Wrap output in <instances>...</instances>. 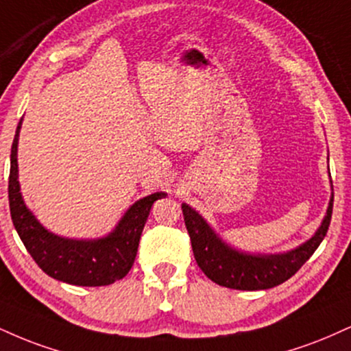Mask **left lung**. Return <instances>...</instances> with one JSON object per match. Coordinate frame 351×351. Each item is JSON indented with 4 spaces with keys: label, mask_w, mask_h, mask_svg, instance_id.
Masks as SVG:
<instances>
[{
    "label": "left lung",
    "mask_w": 351,
    "mask_h": 351,
    "mask_svg": "<svg viewBox=\"0 0 351 351\" xmlns=\"http://www.w3.org/2000/svg\"><path fill=\"white\" fill-rule=\"evenodd\" d=\"M332 208L333 194L320 227L307 242L299 245L298 248L274 255H255L232 248L196 210L188 204H181L197 267L219 286L240 291L269 289L288 281L311 258L327 235Z\"/></svg>",
    "instance_id": "left-lung-1"
}]
</instances>
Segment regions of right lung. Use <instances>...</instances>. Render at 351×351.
<instances>
[{
    "label": "right lung",
    "instance_id": "add662e5",
    "mask_svg": "<svg viewBox=\"0 0 351 351\" xmlns=\"http://www.w3.org/2000/svg\"><path fill=\"white\" fill-rule=\"evenodd\" d=\"M23 119L16 129L11 147L10 194L11 219L26 250L44 273L53 280L75 286H108L122 280L132 268L143 226L157 199L167 193L142 197L128 209L119 223L106 237L75 240L58 237L45 229L26 208L18 180V141Z\"/></svg>",
    "mask_w": 351,
    "mask_h": 351
}]
</instances>
